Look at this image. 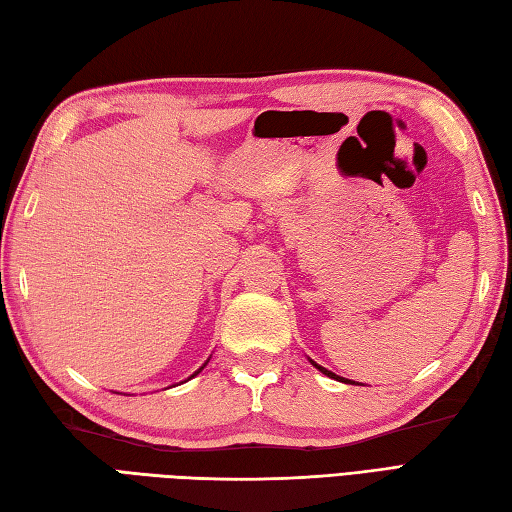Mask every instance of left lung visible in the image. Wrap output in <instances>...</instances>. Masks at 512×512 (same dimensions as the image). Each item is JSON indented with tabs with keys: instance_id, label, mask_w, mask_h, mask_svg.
<instances>
[{
	"instance_id": "8db88e82",
	"label": "left lung",
	"mask_w": 512,
	"mask_h": 512,
	"mask_svg": "<svg viewBox=\"0 0 512 512\" xmlns=\"http://www.w3.org/2000/svg\"><path fill=\"white\" fill-rule=\"evenodd\" d=\"M308 361H310V363H312L314 367H317L321 374H325V376H330V378H334V380H341V383H350V378H341V376H336L334 372H330V369H325V367H323V365H319L317 361H312V358H308Z\"/></svg>"
}]
</instances>
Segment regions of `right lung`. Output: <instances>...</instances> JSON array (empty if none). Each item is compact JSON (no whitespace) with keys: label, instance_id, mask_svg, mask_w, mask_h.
<instances>
[{"label":"right lung","instance_id":"add662e5","mask_svg":"<svg viewBox=\"0 0 512 512\" xmlns=\"http://www.w3.org/2000/svg\"><path fill=\"white\" fill-rule=\"evenodd\" d=\"M206 363H209V361H206ZM206 363H204V365H202V367H200V369H198V372H195V374H191V376H189V378H193V376H198V374H200V372H202V369H204V367H206ZM189 378H187V380H189Z\"/></svg>","mask_w":512,"mask_h":512}]
</instances>
